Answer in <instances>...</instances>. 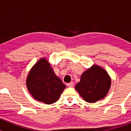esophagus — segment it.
Wrapping results in <instances>:
<instances>
[{
    "label": "esophagus",
    "mask_w": 131,
    "mask_h": 131,
    "mask_svg": "<svg viewBox=\"0 0 131 131\" xmlns=\"http://www.w3.org/2000/svg\"><path fill=\"white\" fill-rule=\"evenodd\" d=\"M67 85L68 87H73L74 85V82H71L70 83H68Z\"/></svg>",
    "instance_id": "34e87169"
}]
</instances>
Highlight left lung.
<instances>
[{"instance_id": "obj_1", "label": "left lung", "mask_w": 131, "mask_h": 131, "mask_svg": "<svg viewBox=\"0 0 131 131\" xmlns=\"http://www.w3.org/2000/svg\"><path fill=\"white\" fill-rule=\"evenodd\" d=\"M111 86V79L106 71L94 65L85 71L75 89L85 102L94 103L103 99Z\"/></svg>"}]
</instances>
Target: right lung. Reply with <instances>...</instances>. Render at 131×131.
<instances>
[{
  "instance_id": "add662e5",
  "label": "right lung",
  "mask_w": 131,
  "mask_h": 131,
  "mask_svg": "<svg viewBox=\"0 0 131 131\" xmlns=\"http://www.w3.org/2000/svg\"><path fill=\"white\" fill-rule=\"evenodd\" d=\"M26 85L36 100L48 105L57 102L66 87L45 58L37 61L30 71Z\"/></svg>"
}]
</instances>
